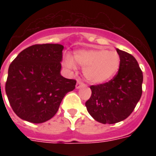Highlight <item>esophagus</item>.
I'll list each match as a JSON object with an SVG mask.
<instances>
[{
    "label": "esophagus",
    "mask_w": 156,
    "mask_h": 156,
    "mask_svg": "<svg viewBox=\"0 0 156 156\" xmlns=\"http://www.w3.org/2000/svg\"><path fill=\"white\" fill-rule=\"evenodd\" d=\"M83 86H85V84H84V83H83L81 80H78L77 84H76V88L78 89V88H80L81 87H83Z\"/></svg>",
    "instance_id": "esophagus-1"
}]
</instances>
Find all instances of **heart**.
<instances>
[{"mask_svg": "<svg viewBox=\"0 0 156 156\" xmlns=\"http://www.w3.org/2000/svg\"><path fill=\"white\" fill-rule=\"evenodd\" d=\"M74 59L83 68V74L90 83L102 84L113 78L121 65V57L115 51L105 49L80 50L74 54ZM67 68L74 67L73 61L67 59Z\"/></svg>", "mask_w": 156, "mask_h": 156, "instance_id": "b5f03b06", "label": "heart"}]
</instances>
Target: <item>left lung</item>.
Returning <instances> with one entry per match:
<instances>
[{
	"mask_svg": "<svg viewBox=\"0 0 156 156\" xmlns=\"http://www.w3.org/2000/svg\"><path fill=\"white\" fill-rule=\"evenodd\" d=\"M121 57L118 73L108 83L90 86L91 96L86 102L88 112L95 121L115 124L128 117L143 93V72L131 54L116 48Z\"/></svg>",
	"mask_w": 156,
	"mask_h": 156,
	"instance_id": "1",
	"label": "left lung"
}]
</instances>
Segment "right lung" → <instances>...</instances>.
<instances>
[{
  "label": "right lung",
  "instance_id": "add662e5",
  "mask_svg": "<svg viewBox=\"0 0 156 156\" xmlns=\"http://www.w3.org/2000/svg\"><path fill=\"white\" fill-rule=\"evenodd\" d=\"M63 48L58 44L32 45L9 65L5 92L18 117L35 124L48 121L75 88L76 80L61 75Z\"/></svg>",
  "mask_w": 156,
  "mask_h": 156
}]
</instances>
